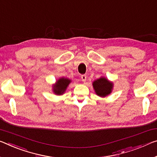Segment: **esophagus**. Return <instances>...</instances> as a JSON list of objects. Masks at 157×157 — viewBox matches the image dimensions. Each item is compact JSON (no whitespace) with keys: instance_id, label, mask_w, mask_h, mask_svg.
<instances>
[{"instance_id":"34e87169","label":"esophagus","mask_w":157,"mask_h":157,"mask_svg":"<svg viewBox=\"0 0 157 157\" xmlns=\"http://www.w3.org/2000/svg\"><path fill=\"white\" fill-rule=\"evenodd\" d=\"M81 79H82V81L84 82L86 80V75H81Z\"/></svg>"}]
</instances>
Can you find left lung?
Wrapping results in <instances>:
<instances>
[{
  "instance_id": "left-lung-1",
  "label": "left lung",
  "mask_w": 157,
  "mask_h": 157,
  "mask_svg": "<svg viewBox=\"0 0 157 157\" xmlns=\"http://www.w3.org/2000/svg\"><path fill=\"white\" fill-rule=\"evenodd\" d=\"M93 88L97 96L105 98L112 93L113 89V82L105 77H101L92 83Z\"/></svg>"
}]
</instances>
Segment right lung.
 Wrapping results in <instances>:
<instances>
[{"label":"right lung","mask_w":157,"mask_h":157,"mask_svg":"<svg viewBox=\"0 0 157 157\" xmlns=\"http://www.w3.org/2000/svg\"><path fill=\"white\" fill-rule=\"evenodd\" d=\"M72 82L71 79L60 78L56 81L55 84H52V91L57 96H61L65 93L70 84Z\"/></svg>","instance_id":"obj_1"}]
</instances>
